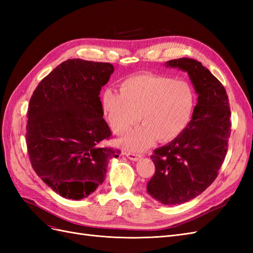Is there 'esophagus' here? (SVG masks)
Masks as SVG:
<instances>
[{
  "label": "esophagus",
  "instance_id": "esophagus-1",
  "mask_svg": "<svg viewBox=\"0 0 253 253\" xmlns=\"http://www.w3.org/2000/svg\"><path fill=\"white\" fill-rule=\"evenodd\" d=\"M124 154L129 159V160H133V162H137L141 156L139 154H136V153H129V152H125Z\"/></svg>",
  "mask_w": 253,
  "mask_h": 253
}]
</instances>
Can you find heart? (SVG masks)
<instances>
[{"label":"heart","instance_id":"heart-1","mask_svg":"<svg viewBox=\"0 0 253 253\" xmlns=\"http://www.w3.org/2000/svg\"><path fill=\"white\" fill-rule=\"evenodd\" d=\"M119 87L120 93L105 89L101 95V108L113 131L124 135L138 120L143 124L120 141L125 149L141 151L156 138L173 140L188 126L194 105L188 83L141 74L122 81Z\"/></svg>","mask_w":253,"mask_h":253}]
</instances>
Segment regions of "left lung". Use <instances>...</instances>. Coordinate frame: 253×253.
<instances>
[{
    "label": "left lung",
    "mask_w": 253,
    "mask_h": 253,
    "mask_svg": "<svg viewBox=\"0 0 253 253\" xmlns=\"http://www.w3.org/2000/svg\"><path fill=\"white\" fill-rule=\"evenodd\" d=\"M166 65L188 73L197 104L186 128L154 150L155 173L147 191L164 205H180L203 193L217 177L228 151L231 112L224 85L201 62L180 58Z\"/></svg>",
    "instance_id": "1"
}]
</instances>
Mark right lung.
Listing matches in <instances>:
<instances>
[{
    "instance_id": "1",
    "label": "right lung",
    "mask_w": 253,
    "mask_h": 253,
    "mask_svg": "<svg viewBox=\"0 0 253 253\" xmlns=\"http://www.w3.org/2000/svg\"><path fill=\"white\" fill-rule=\"evenodd\" d=\"M111 63L68 59L38 84L27 112L26 144L37 175L70 200L87 197L104 181L119 150L100 145L112 136L103 119L100 90Z\"/></svg>"
}]
</instances>
